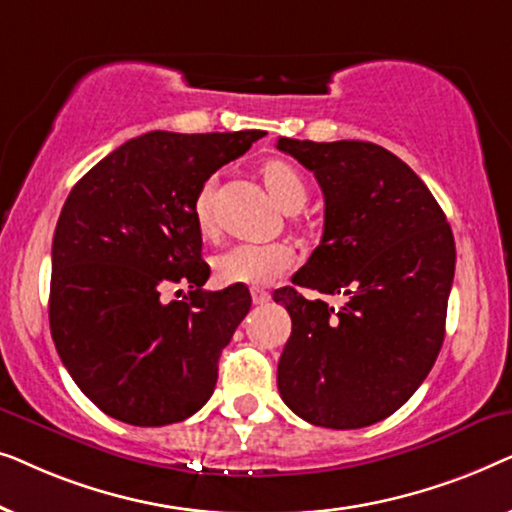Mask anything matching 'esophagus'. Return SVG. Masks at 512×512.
Here are the masks:
<instances>
[{"mask_svg":"<svg viewBox=\"0 0 512 512\" xmlns=\"http://www.w3.org/2000/svg\"><path fill=\"white\" fill-rule=\"evenodd\" d=\"M251 298H254L256 305H265L270 300V293L265 289H258V286H254V289H251Z\"/></svg>","mask_w":512,"mask_h":512,"instance_id":"obj_1","label":"esophagus"}]
</instances>
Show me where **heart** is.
I'll return each mask as SVG.
<instances>
[{
    "label": "heart",
    "mask_w": 512,
    "mask_h": 512,
    "mask_svg": "<svg viewBox=\"0 0 512 512\" xmlns=\"http://www.w3.org/2000/svg\"><path fill=\"white\" fill-rule=\"evenodd\" d=\"M265 186L275 202L286 212H296L307 200V181L296 165L289 160H268L263 165ZM214 179H207L198 188L193 200V216L202 235L214 233L212 216ZM293 265V249L286 242H242L214 258L216 279L223 284H247L261 286L272 284Z\"/></svg>",
    "instance_id": "obj_1"
}]
</instances>
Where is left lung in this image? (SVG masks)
<instances>
[{
  "label": "left lung",
  "mask_w": 512,
  "mask_h": 512,
  "mask_svg": "<svg viewBox=\"0 0 512 512\" xmlns=\"http://www.w3.org/2000/svg\"><path fill=\"white\" fill-rule=\"evenodd\" d=\"M277 149L314 172L326 205L319 247L291 282L347 296L335 310L293 286L272 293L293 324L279 394L314 426L382 422L415 394L443 347L452 228L424 181L382 146L279 137Z\"/></svg>",
  "instance_id": "obj_1"
}]
</instances>
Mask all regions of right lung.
Wrapping results in <instances>:
<instances>
[{"label": "right lung", "mask_w": 512, "mask_h": 512, "mask_svg": "<svg viewBox=\"0 0 512 512\" xmlns=\"http://www.w3.org/2000/svg\"><path fill=\"white\" fill-rule=\"evenodd\" d=\"M263 130L130 139L83 174L53 237L48 319L62 363L104 415L132 426L191 417L214 394L247 286L205 291L198 188ZM188 285L181 301L164 291ZM181 291H177L179 296Z\"/></svg>", "instance_id": "add662e5"}]
</instances>
